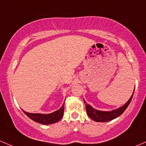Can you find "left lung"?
I'll list each match as a JSON object with an SVG mask.
<instances>
[{"instance_id": "8db88e82", "label": "left lung", "mask_w": 146, "mask_h": 146, "mask_svg": "<svg viewBox=\"0 0 146 146\" xmlns=\"http://www.w3.org/2000/svg\"><path fill=\"white\" fill-rule=\"evenodd\" d=\"M134 92H135V90H134ZM134 92L133 93H132L131 97L129 99L128 101L126 102V104H124L123 106H122L121 107L119 108L113 110L111 111L98 110L94 109V108L92 107L90 105L87 104L86 101L84 100V103L86 104V112L88 117L91 118V119H92V120H94V121L96 122H107L116 119V118L119 117L121 114H122L123 112L127 108V106H129L131 100L132 99V96H133Z\"/></svg>"}]
</instances>
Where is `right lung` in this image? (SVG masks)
Wrapping results in <instances>:
<instances>
[{
    "instance_id": "add662e5",
    "label": "right lung",
    "mask_w": 146,
    "mask_h": 146,
    "mask_svg": "<svg viewBox=\"0 0 146 146\" xmlns=\"http://www.w3.org/2000/svg\"><path fill=\"white\" fill-rule=\"evenodd\" d=\"M23 112L28 117L29 119L34 121L43 125H49V124L55 123L62 119L64 112V103L62 105L60 109L55 112L50 113V114H40V113H29L24 111Z\"/></svg>"
}]
</instances>
